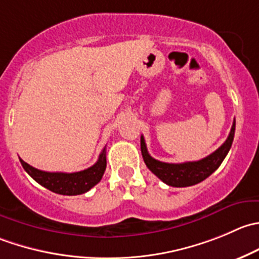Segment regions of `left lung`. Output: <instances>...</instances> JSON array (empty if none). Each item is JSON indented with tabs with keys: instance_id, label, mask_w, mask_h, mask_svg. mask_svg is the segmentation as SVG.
Listing matches in <instances>:
<instances>
[{
	"instance_id": "1",
	"label": "left lung",
	"mask_w": 259,
	"mask_h": 259,
	"mask_svg": "<svg viewBox=\"0 0 259 259\" xmlns=\"http://www.w3.org/2000/svg\"><path fill=\"white\" fill-rule=\"evenodd\" d=\"M235 133V120L233 122L232 130L229 137L225 140L224 144L218 148L214 153L207 155L204 159L197 162H185V163H164L160 160L154 159L150 157L145 145L144 137H140V149H142L143 159H144L147 167L157 176L159 180L167 183L172 187H187L201 182L205 178L209 177L212 172L219 168L224 158L227 157L228 152L233 144Z\"/></svg>"
}]
</instances>
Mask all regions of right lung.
Instances as JSON below:
<instances>
[{
  "instance_id": "obj_1",
  "label": "right lung",
  "mask_w": 259,
  "mask_h": 259,
  "mask_svg": "<svg viewBox=\"0 0 259 259\" xmlns=\"http://www.w3.org/2000/svg\"><path fill=\"white\" fill-rule=\"evenodd\" d=\"M20 162L24 169L45 188L59 195L74 196L87 192L101 181L106 169V148H104L99 160L92 167L74 173L45 172L31 167L22 159H20Z\"/></svg>"
}]
</instances>
